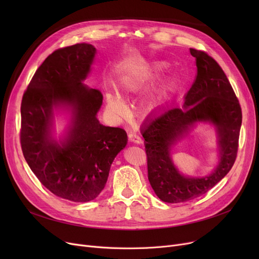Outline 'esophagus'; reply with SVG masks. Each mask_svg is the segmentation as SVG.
Listing matches in <instances>:
<instances>
[{
  "label": "esophagus",
  "instance_id": "obj_1",
  "mask_svg": "<svg viewBox=\"0 0 259 259\" xmlns=\"http://www.w3.org/2000/svg\"><path fill=\"white\" fill-rule=\"evenodd\" d=\"M128 139H129L130 142H132L134 144H141L142 143V139L140 138V135H138L135 132H129Z\"/></svg>",
  "mask_w": 259,
  "mask_h": 259
}]
</instances>
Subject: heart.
<instances>
[{
    "label": "heart",
    "instance_id": "heart-1",
    "mask_svg": "<svg viewBox=\"0 0 259 259\" xmlns=\"http://www.w3.org/2000/svg\"><path fill=\"white\" fill-rule=\"evenodd\" d=\"M149 73L148 72H138V71H132V72H126L122 74L120 80L124 88L128 92H138L141 90L149 80ZM165 93L156 90L151 92L148 95L145 106L147 110L149 111H155L158 108H160L165 103ZM106 101H107V107L109 111H111L114 114L122 115L126 111V106L124 103V100L121 99L120 94L115 90L112 89L106 94Z\"/></svg>",
    "mask_w": 259,
    "mask_h": 259
}]
</instances>
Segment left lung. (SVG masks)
<instances>
[{
    "mask_svg": "<svg viewBox=\"0 0 259 259\" xmlns=\"http://www.w3.org/2000/svg\"><path fill=\"white\" fill-rule=\"evenodd\" d=\"M197 74L182 108H171L147 122L142 130L148 180L159 199L184 202L207 193L233 167L238 150L241 108L222 67L205 51L190 48ZM210 121L219 137L220 161L203 178H186L175 168L170 149L196 122Z\"/></svg>",
    "mask_w": 259,
    "mask_h": 259,
    "instance_id": "1",
    "label": "left lung"
}]
</instances>
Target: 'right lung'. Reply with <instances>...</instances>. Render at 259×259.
Listing matches in <instances>:
<instances>
[{"label":"right lung","mask_w":259,"mask_h":259,"mask_svg":"<svg viewBox=\"0 0 259 259\" xmlns=\"http://www.w3.org/2000/svg\"><path fill=\"white\" fill-rule=\"evenodd\" d=\"M97 53L90 44L52 52L35 71L21 104L24 157L51 193L75 202L98 197L115 156L127 145L124 129L100 124L103 94L83 84ZM72 110V124L59 143L52 138L53 109Z\"/></svg>","instance_id":"1"}]
</instances>
